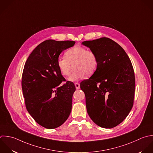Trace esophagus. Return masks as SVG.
<instances>
[{"label": "esophagus", "mask_w": 153, "mask_h": 153, "mask_svg": "<svg viewBox=\"0 0 153 153\" xmlns=\"http://www.w3.org/2000/svg\"><path fill=\"white\" fill-rule=\"evenodd\" d=\"M74 85H75L76 89H80V84L79 83H75Z\"/></svg>", "instance_id": "34e87169"}]
</instances>
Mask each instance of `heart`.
Listing matches in <instances>:
<instances>
[{"label":"heart","mask_w":153,"mask_h":153,"mask_svg":"<svg viewBox=\"0 0 153 153\" xmlns=\"http://www.w3.org/2000/svg\"><path fill=\"white\" fill-rule=\"evenodd\" d=\"M65 58L58 59L56 65L60 73L68 76L73 66L74 70L68 80L71 82L83 79L85 75H92L98 66V58L92 51L87 50L82 46H76L68 49L65 53Z\"/></svg>","instance_id":"heart-1"}]
</instances>
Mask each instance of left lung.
<instances>
[{
	"label": "left lung",
	"instance_id": "left-lung-1",
	"mask_svg": "<svg viewBox=\"0 0 153 153\" xmlns=\"http://www.w3.org/2000/svg\"><path fill=\"white\" fill-rule=\"evenodd\" d=\"M82 44L98 58L94 73L80 83L87 112L98 126L113 128L126 119L133 107L135 81L131 61L125 50L109 38Z\"/></svg>",
	"mask_w": 153,
	"mask_h": 153
}]
</instances>
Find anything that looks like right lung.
I'll return each instance as SVG.
<instances>
[{"label": "right lung", "mask_w": 153, "mask_h": 153, "mask_svg": "<svg viewBox=\"0 0 153 153\" xmlns=\"http://www.w3.org/2000/svg\"><path fill=\"white\" fill-rule=\"evenodd\" d=\"M74 41L47 40L31 53L25 64L22 89L27 110L34 120L47 129H55L68 119L76 87L65 79L56 65L60 53Z\"/></svg>", "instance_id": "right-lung-1"}]
</instances>
